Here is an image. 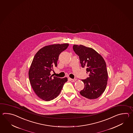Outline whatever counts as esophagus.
<instances>
[{
    "label": "esophagus",
    "instance_id": "esophagus-1",
    "mask_svg": "<svg viewBox=\"0 0 133 133\" xmlns=\"http://www.w3.org/2000/svg\"><path fill=\"white\" fill-rule=\"evenodd\" d=\"M70 80L72 82H75L76 80V79H71V78H70Z\"/></svg>",
    "mask_w": 133,
    "mask_h": 133
}]
</instances>
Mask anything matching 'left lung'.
Returning a JSON list of instances; mask_svg holds the SVG:
<instances>
[{
    "instance_id": "8db88e82",
    "label": "left lung",
    "mask_w": 133,
    "mask_h": 133,
    "mask_svg": "<svg viewBox=\"0 0 133 133\" xmlns=\"http://www.w3.org/2000/svg\"><path fill=\"white\" fill-rule=\"evenodd\" d=\"M74 51L78 56L82 68H86L89 77L82 80L85 88L80 92L82 96L89 99L97 98L105 91L108 84V73L105 60L91 48L74 45Z\"/></svg>"
}]
</instances>
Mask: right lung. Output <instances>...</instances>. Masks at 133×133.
<instances>
[{"mask_svg": "<svg viewBox=\"0 0 133 133\" xmlns=\"http://www.w3.org/2000/svg\"><path fill=\"white\" fill-rule=\"evenodd\" d=\"M68 45L67 43L46 45L34 56L28 71L29 79L35 93L44 101L56 98L68 81L67 77H52L50 72L57 66L60 54Z\"/></svg>", "mask_w": 133, "mask_h": 133, "instance_id": "right-lung-1", "label": "right lung"}]
</instances>
